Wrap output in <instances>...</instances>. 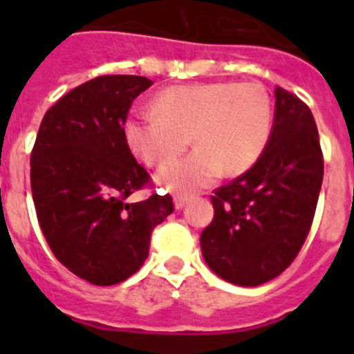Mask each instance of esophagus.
I'll list each match as a JSON object with an SVG mask.
<instances>
[{
  "instance_id": "esophagus-1",
  "label": "esophagus",
  "mask_w": 354,
  "mask_h": 354,
  "mask_svg": "<svg viewBox=\"0 0 354 354\" xmlns=\"http://www.w3.org/2000/svg\"><path fill=\"white\" fill-rule=\"evenodd\" d=\"M187 200H189V196H186V195H175V198H174L175 209H183L184 205L187 204Z\"/></svg>"
}]
</instances>
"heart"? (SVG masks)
<instances>
[{
	"mask_svg": "<svg viewBox=\"0 0 354 354\" xmlns=\"http://www.w3.org/2000/svg\"><path fill=\"white\" fill-rule=\"evenodd\" d=\"M154 111H138L124 122L127 149L149 167H167L186 150H196L159 174L175 192L209 186L225 171L239 175L257 162L270 143L274 104L255 81L183 84L159 92Z\"/></svg>",
	"mask_w": 354,
	"mask_h": 354,
	"instance_id": "1",
	"label": "heart"
}]
</instances>
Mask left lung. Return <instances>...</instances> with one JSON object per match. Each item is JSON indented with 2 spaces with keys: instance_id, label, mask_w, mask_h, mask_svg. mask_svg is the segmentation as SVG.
Here are the masks:
<instances>
[{
  "instance_id": "8db88e82",
  "label": "left lung",
  "mask_w": 354,
  "mask_h": 354,
  "mask_svg": "<svg viewBox=\"0 0 354 354\" xmlns=\"http://www.w3.org/2000/svg\"><path fill=\"white\" fill-rule=\"evenodd\" d=\"M273 133L257 162L214 189V218L200 236L207 266L236 286L270 282L292 264L310 232L324 161L314 115L277 86Z\"/></svg>"
}]
</instances>
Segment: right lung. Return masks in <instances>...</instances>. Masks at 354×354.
I'll return each instance as SVG.
<instances>
[{
	"label": "right lung",
	"mask_w": 354,
	"mask_h": 354,
	"mask_svg": "<svg viewBox=\"0 0 354 354\" xmlns=\"http://www.w3.org/2000/svg\"><path fill=\"white\" fill-rule=\"evenodd\" d=\"M150 84L124 74L80 84L46 111L31 150V195L44 237L71 273L93 286L136 273L152 230L174 212L170 195L127 200L152 186L122 131Z\"/></svg>",
	"instance_id": "right-lung-1"
}]
</instances>
